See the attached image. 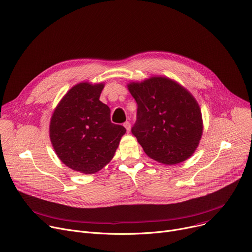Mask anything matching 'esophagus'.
Here are the masks:
<instances>
[{
  "instance_id": "obj_1",
  "label": "esophagus",
  "mask_w": 252,
  "mask_h": 252,
  "mask_svg": "<svg viewBox=\"0 0 252 252\" xmlns=\"http://www.w3.org/2000/svg\"><path fill=\"white\" fill-rule=\"evenodd\" d=\"M124 126L126 127V131L129 132V130H130V124H129V122H126V123L124 124Z\"/></svg>"
}]
</instances>
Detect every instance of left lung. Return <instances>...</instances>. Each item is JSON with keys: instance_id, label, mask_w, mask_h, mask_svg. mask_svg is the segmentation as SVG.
Instances as JSON below:
<instances>
[{"instance_id": "1", "label": "left lung", "mask_w": 252, "mask_h": 252, "mask_svg": "<svg viewBox=\"0 0 252 252\" xmlns=\"http://www.w3.org/2000/svg\"><path fill=\"white\" fill-rule=\"evenodd\" d=\"M127 88L138 104L131 133L145 153L167 165L189 158L203 133L202 112L193 96L165 77L132 82Z\"/></svg>"}]
</instances>
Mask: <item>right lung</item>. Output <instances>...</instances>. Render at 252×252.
Returning a JSON list of instances; mask_svg holds the SVG:
<instances>
[{
	"label": "right lung",
	"mask_w": 252,
	"mask_h": 252,
	"mask_svg": "<svg viewBox=\"0 0 252 252\" xmlns=\"http://www.w3.org/2000/svg\"><path fill=\"white\" fill-rule=\"evenodd\" d=\"M104 84L80 83L55 109L49 137L61 161L69 168L92 174L113 158L126 128L110 121V109L99 100Z\"/></svg>",
	"instance_id": "1"
}]
</instances>
